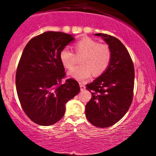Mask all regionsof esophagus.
Instances as JSON below:
<instances>
[{"instance_id":"obj_1","label":"esophagus","mask_w":156,"mask_h":156,"mask_svg":"<svg viewBox=\"0 0 156 156\" xmlns=\"http://www.w3.org/2000/svg\"><path fill=\"white\" fill-rule=\"evenodd\" d=\"M80 91L85 90V89H86L85 85H84V84H83V83H80Z\"/></svg>"}]
</instances>
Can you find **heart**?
Here are the masks:
<instances>
[{
  "mask_svg": "<svg viewBox=\"0 0 156 156\" xmlns=\"http://www.w3.org/2000/svg\"><path fill=\"white\" fill-rule=\"evenodd\" d=\"M74 48L80 58V65L73 68L69 76L79 81L88 80L92 76L103 73L108 67L112 58V52L108 45L100 44L89 37H84L77 42ZM59 60L66 69H71L76 62V56L70 50L64 48L59 53Z\"/></svg>",
  "mask_w": 156,
  "mask_h": 156,
  "instance_id": "b5f03b06",
  "label": "heart"
}]
</instances>
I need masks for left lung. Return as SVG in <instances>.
Returning a JSON list of instances; mask_svg holds the SVG:
<instances>
[{
    "instance_id": "obj_1",
    "label": "left lung",
    "mask_w": 156,
    "mask_h": 156,
    "mask_svg": "<svg viewBox=\"0 0 156 156\" xmlns=\"http://www.w3.org/2000/svg\"><path fill=\"white\" fill-rule=\"evenodd\" d=\"M106 42L112 58L105 72L87 84L92 91L86 105V117L94 126L108 128L124 117L133 100L134 67L128 50L119 39L105 34H95Z\"/></svg>"
}]
</instances>
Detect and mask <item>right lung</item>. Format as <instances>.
Segmentation results:
<instances>
[{"label":"right lung","mask_w":156,"mask_h":156,"mask_svg":"<svg viewBox=\"0 0 156 156\" xmlns=\"http://www.w3.org/2000/svg\"><path fill=\"white\" fill-rule=\"evenodd\" d=\"M74 40L73 35L47 31L32 38L20 59L15 83L21 106L37 125L49 126L59 121L65 104L80 92L79 84L65 76L60 51Z\"/></svg>","instance_id":"obj_1"}]
</instances>
